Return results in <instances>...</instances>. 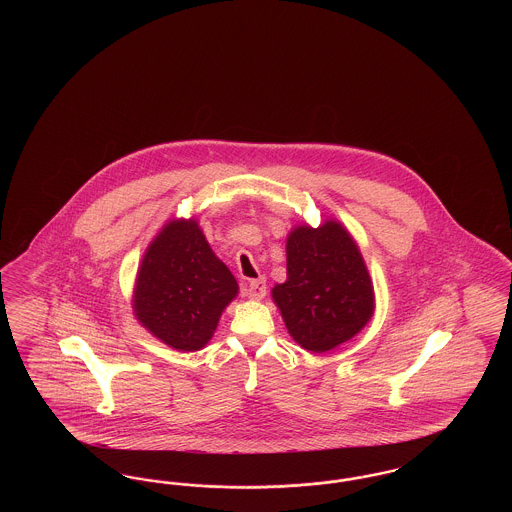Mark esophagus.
Returning a JSON list of instances; mask_svg holds the SVG:
<instances>
[{
    "label": "esophagus",
    "mask_w": 512,
    "mask_h": 512,
    "mask_svg": "<svg viewBox=\"0 0 512 512\" xmlns=\"http://www.w3.org/2000/svg\"><path fill=\"white\" fill-rule=\"evenodd\" d=\"M247 297L249 299H255V301H259V299H263L265 295H267V280L265 278H257V280H251L249 284H247Z\"/></svg>",
    "instance_id": "1"
}]
</instances>
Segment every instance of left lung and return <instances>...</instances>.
Returning a JSON list of instances; mask_svg holds the SVG:
<instances>
[{
	"instance_id": "1",
	"label": "left lung",
	"mask_w": 512,
	"mask_h": 512,
	"mask_svg": "<svg viewBox=\"0 0 512 512\" xmlns=\"http://www.w3.org/2000/svg\"><path fill=\"white\" fill-rule=\"evenodd\" d=\"M288 278L272 288L293 340L324 353L351 340L374 315V288L359 245L338 220L295 226L286 242Z\"/></svg>"
}]
</instances>
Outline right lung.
<instances>
[{
    "label": "right lung",
    "instance_id": "obj_1",
    "mask_svg": "<svg viewBox=\"0 0 512 512\" xmlns=\"http://www.w3.org/2000/svg\"><path fill=\"white\" fill-rule=\"evenodd\" d=\"M238 282L207 244L197 220H169L144 253L132 307L140 324L178 351L213 338Z\"/></svg>",
    "mask_w": 512,
    "mask_h": 512
}]
</instances>
